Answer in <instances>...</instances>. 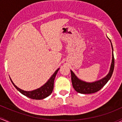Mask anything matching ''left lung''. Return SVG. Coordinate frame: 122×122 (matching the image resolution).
<instances>
[{"mask_svg":"<svg viewBox=\"0 0 122 122\" xmlns=\"http://www.w3.org/2000/svg\"><path fill=\"white\" fill-rule=\"evenodd\" d=\"M109 41H111L112 49V59L110 70H109L108 74L105 77L101 79V80L94 81V82L92 83L86 82V81H84L77 78V76L75 75V73L71 70L72 86H73V87L74 88V89L77 93L81 94H92L96 93V92H98L100 90L102 89L103 87L106 85L108 81L111 79V76L112 75V73H113V69H114L115 59L113 53V47H112L111 40H109Z\"/></svg>","mask_w":122,"mask_h":122,"instance_id":"1","label":"left lung"}]
</instances>
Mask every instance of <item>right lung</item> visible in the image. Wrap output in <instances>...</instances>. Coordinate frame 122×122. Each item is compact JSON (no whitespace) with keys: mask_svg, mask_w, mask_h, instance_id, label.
Segmentation results:
<instances>
[{"mask_svg":"<svg viewBox=\"0 0 122 122\" xmlns=\"http://www.w3.org/2000/svg\"><path fill=\"white\" fill-rule=\"evenodd\" d=\"M59 69H57V70L55 71V72L53 74V75L51 76V77L49 79L46 83L43 86L41 87L39 89L34 90L32 91H29V92H27V91H24L23 90L20 89L18 87L14 85V83L13 82V81L11 80L12 83L14 86V87L18 90V91L21 93V94L25 96L26 97H29V98L33 99V100H41V99H43L46 98L47 97L49 96L51 94L53 90V88H54V81L55 77H56V75H57V72H58Z\"/></svg>","mask_w":122,"mask_h":122,"instance_id":"right-lung-1","label":"right lung"}]
</instances>
